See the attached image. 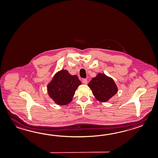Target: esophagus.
<instances>
[{
	"mask_svg": "<svg viewBox=\"0 0 158 158\" xmlns=\"http://www.w3.org/2000/svg\"><path fill=\"white\" fill-rule=\"evenodd\" d=\"M88 81L86 79H83V80H82V83H84L85 84H87Z\"/></svg>",
	"mask_w": 158,
	"mask_h": 158,
	"instance_id": "34e87169",
	"label": "esophagus"
}]
</instances>
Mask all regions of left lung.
<instances>
[{"label": "left lung", "instance_id": "8db88e82", "mask_svg": "<svg viewBox=\"0 0 158 158\" xmlns=\"http://www.w3.org/2000/svg\"><path fill=\"white\" fill-rule=\"evenodd\" d=\"M88 85L95 98L102 102H108L118 91L112 79L104 74H98L89 81Z\"/></svg>", "mask_w": 158, "mask_h": 158}]
</instances>
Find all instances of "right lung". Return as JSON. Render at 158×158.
Wrapping results in <instances>:
<instances>
[{
  "label": "right lung",
  "instance_id": "obj_1",
  "mask_svg": "<svg viewBox=\"0 0 158 158\" xmlns=\"http://www.w3.org/2000/svg\"><path fill=\"white\" fill-rule=\"evenodd\" d=\"M81 83L76 75H71L68 71L62 70L54 76L48 84V94L57 104L66 105L71 102L75 92Z\"/></svg>",
  "mask_w": 158,
  "mask_h": 158
}]
</instances>
